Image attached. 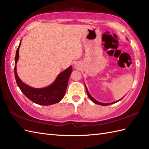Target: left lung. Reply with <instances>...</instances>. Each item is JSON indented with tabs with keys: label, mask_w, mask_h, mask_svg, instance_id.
Listing matches in <instances>:
<instances>
[{
	"label": "left lung",
	"mask_w": 149,
	"mask_h": 149,
	"mask_svg": "<svg viewBox=\"0 0 149 149\" xmlns=\"http://www.w3.org/2000/svg\"><path fill=\"white\" fill-rule=\"evenodd\" d=\"M85 87H86V93H87V95H88V97L90 98L91 100V101H93V102H94L95 103H96V104H98V105H103V106H106V105H110V104H113V103H115L116 102H119V101H120V100H119V101H117V102H113V103H101V102H98V101H96V100H95L94 98H93L92 96L90 95V94H89V93L88 92V89H87V88H86V85H85Z\"/></svg>",
	"instance_id": "obj_1"
}]
</instances>
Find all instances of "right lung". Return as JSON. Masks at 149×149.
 <instances>
[{"instance_id": "right-lung-1", "label": "right lung", "mask_w": 149, "mask_h": 149, "mask_svg": "<svg viewBox=\"0 0 149 149\" xmlns=\"http://www.w3.org/2000/svg\"><path fill=\"white\" fill-rule=\"evenodd\" d=\"M16 50L15 56V75L16 81L20 90L26 97L33 103L41 105H50L60 102L67 90L68 79L72 72V67L58 75L55 81L51 86L44 88H33L28 86L20 80L16 72V63L19 58V48Z\"/></svg>"}]
</instances>
